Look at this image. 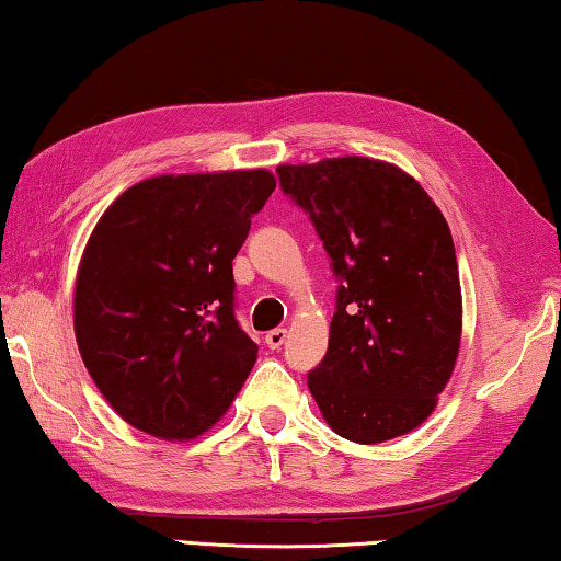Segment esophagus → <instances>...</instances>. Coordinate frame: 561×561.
I'll return each mask as SVG.
<instances>
[{
    "label": "esophagus",
    "mask_w": 561,
    "mask_h": 561,
    "mask_svg": "<svg viewBox=\"0 0 561 561\" xmlns=\"http://www.w3.org/2000/svg\"><path fill=\"white\" fill-rule=\"evenodd\" d=\"M284 341H287V329H272L267 336H264V344H267L272 351H277Z\"/></svg>",
    "instance_id": "esophagus-1"
}]
</instances>
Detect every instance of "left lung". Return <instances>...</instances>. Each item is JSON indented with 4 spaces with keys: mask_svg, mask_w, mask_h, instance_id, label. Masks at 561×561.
<instances>
[{
    "mask_svg": "<svg viewBox=\"0 0 561 561\" xmlns=\"http://www.w3.org/2000/svg\"><path fill=\"white\" fill-rule=\"evenodd\" d=\"M277 173L344 279L309 391L341 438H401L428 421L460 354L450 227L421 183L386 160L324 158Z\"/></svg>",
    "mask_w": 561,
    "mask_h": 561,
    "instance_id": "8db88e82",
    "label": "left lung"
}]
</instances>
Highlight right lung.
<instances>
[{"mask_svg":"<svg viewBox=\"0 0 561 561\" xmlns=\"http://www.w3.org/2000/svg\"><path fill=\"white\" fill-rule=\"evenodd\" d=\"M277 180L264 168L156 175L108 205L83 247L73 334L133 428L168 443L230 411L257 360L232 309V260Z\"/></svg>","mask_w":561,"mask_h":561,"instance_id":"right-lung-1","label":"right lung"}]
</instances>
